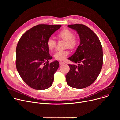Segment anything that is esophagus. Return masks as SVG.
<instances>
[{
    "mask_svg": "<svg viewBox=\"0 0 120 120\" xmlns=\"http://www.w3.org/2000/svg\"><path fill=\"white\" fill-rule=\"evenodd\" d=\"M65 63L64 62H62V61H60V62H59V64H60V65H63V64H64Z\"/></svg>",
    "mask_w": 120,
    "mask_h": 120,
    "instance_id": "1",
    "label": "esophagus"
}]
</instances>
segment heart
<instances>
[{
    "label": "heart",
    "instance_id": "1",
    "mask_svg": "<svg viewBox=\"0 0 120 120\" xmlns=\"http://www.w3.org/2000/svg\"><path fill=\"white\" fill-rule=\"evenodd\" d=\"M57 37L59 39L66 41L65 48H68L70 49H73L76 47L78 44L77 38L74 36L72 31L67 28H64L57 35ZM47 46L48 49L52 51L56 47V42L52 39L50 38L47 41ZM69 52L67 50H62L56 52L54 55V58L57 60H65Z\"/></svg>",
    "mask_w": 120,
    "mask_h": 120
}]
</instances>
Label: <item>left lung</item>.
Returning <instances> with one entry per match:
<instances>
[{"label": "left lung", "instance_id": "obj_1", "mask_svg": "<svg viewBox=\"0 0 120 120\" xmlns=\"http://www.w3.org/2000/svg\"><path fill=\"white\" fill-rule=\"evenodd\" d=\"M77 31L80 43L68 60L78 65H68L70 70L66 75L67 84L75 89H84L96 80L103 63L102 46L96 34L83 24L68 25Z\"/></svg>", "mask_w": 120, "mask_h": 120}]
</instances>
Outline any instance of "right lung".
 Segmentation results:
<instances>
[{
	"mask_svg": "<svg viewBox=\"0 0 120 120\" xmlns=\"http://www.w3.org/2000/svg\"><path fill=\"white\" fill-rule=\"evenodd\" d=\"M61 25L40 24L30 29L21 37L16 49V67L23 80L37 90L48 89L52 85L59 62L49 63L52 58L47 41Z\"/></svg>",
	"mask_w": 120,
	"mask_h": 120,
	"instance_id": "1",
	"label": "right lung"
}]
</instances>
